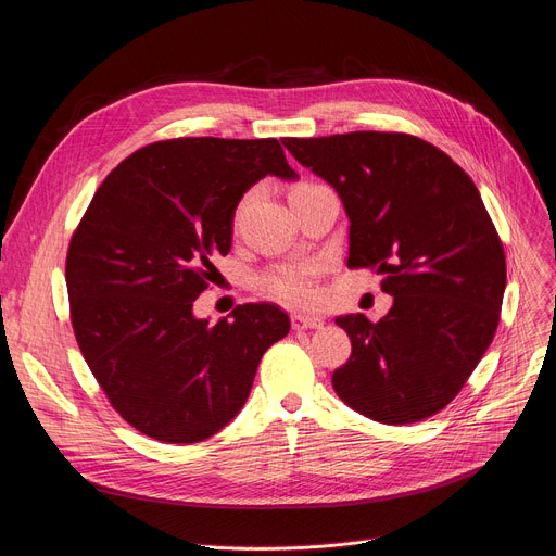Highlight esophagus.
<instances>
[{
    "label": "esophagus",
    "instance_id": "obj_1",
    "mask_svg": "<svg viewBox=\"0 0 556 556\" xmlns=\"http://www.w3.org/2000/svg\"><path fill=\"white\" fill-rule=\"evenodd\" d=\"M323 323H325L323 316H314V314H293L291 316L293 330H320Z\"/></svg>",
    "mask_w": 556,
    "mask_h": 556
}]
</instances>
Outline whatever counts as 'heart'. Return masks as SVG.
<instances>
[{"instance_id": "heart-1", "label": "heart", "mask_w": 556, "mask_h": 556, "mask_svg": "<svg viewBox=\"0 0 556 556\" xmlns=\"http://www.w3.org/2000/svg\"><path fill=\"white\" fill-rule=\"evenodd\" d=\"M257 289L287 305H309L316 299V265L301 263L271 269L257 278Z\"/></svg>"}]
</instances>
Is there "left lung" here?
Instances as JSON below:
<instances>
[{
    "label": "left lung",
    "mask_w": 556,
    "mask_h": 556,
    "mask_svg": "<svg viewBox=\"0 0 556 556\" xmlns=\"http://www.w3.org/2000/svg\"><path fill=\"white\" fill-rule=\"evenodd\" d=\"M341 198L348 267H370L393 307L379 323L337 316L352 341L337 395L381 424L442 410L492 343L505 293V253L469 175L435 146L397 132L285 139Z\"/></svg>",
    "instance_id": "obj_1"
}]
</instances>
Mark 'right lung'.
<instances>
[{
	"instance_id": "obj_1",
	"label": "right lung",
	"mask_w": 556,
	"mask_h": 556,
	"mask_svg": "<svg viewBox=\"0 0 556 556\" xmlns=\"http://www.w3.org/2000/svg\"><path fill=\"white\" fill-rule=\"evenodd\" d=\"M296 181L276 139H173L108 175L76 228L67 289L76 341L118 415L159 442L194 444L244 406L260 358L289 334L269 303L198 318L211 257L233 242L244 192Z\"/></svg>"
}]
</instances>
